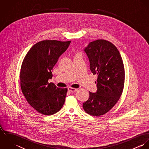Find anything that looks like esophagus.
Instances as JSON below:
<instances>
[{
	"label": "esophagus",
	"mask_w": 149,
	"mask_h": 149,
	"mask_svg": "<svg viewBox=\"0 0 149 149\" xmlns=\"http://www.w3.org/2000/svg\"><path fill=\"white\" fill-rule=\"evenodd\" d=\"M78 90V89L77 88H68V91H69L70 92L74 93L75 92H76Z\"/></svg>",
	"instance_id": "esophagus-1"
}]
</instances>
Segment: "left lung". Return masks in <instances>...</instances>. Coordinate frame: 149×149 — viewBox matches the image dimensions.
<instances>
[{"instance_id": "8db88e82", "label": "left lung", "mask_w": 149, "mask_h": 149, "mask_svg": "<svg viewBox=\"0 0 149 149\" xmlns=\"http://www.w3.org/2000/svg\"><path fill=\"white\" fill-rule=\"evenodd\" d=\"M90 70L97 75V91L89 92L83 103L85 112L92 116L106 113L119 100L124 87L125 68L120 53L112 43L104 40L92 41L84 49Z\"/></svg>"}]
</instances>
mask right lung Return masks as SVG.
Segmentation results:
<instances>
[{
	"label": "right lung",
	"mask_w": 149,
	"mask_h": 149,
	"mask_svg": "<svg viewBox=\"0 0 149 149\" xmlns=\"http://www.w3.org/2000/svg\"><path fill=\"white\" fill-rule=\"evenodd\" d=\"M70 41L45 40L37 43L27 53L22 64V91L29 104L45 115L58 112L63 106L67 89L49 83L52 70Z\"/></svg>",
	"instance_id": "1"
}]
</instances>
